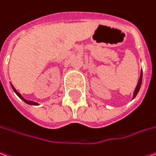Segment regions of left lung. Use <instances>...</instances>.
Returning a JSON list of instances; mask_svg holds the SVG:
<instances>
[{
	"label": "left lung",
	"mask_w": 156,
	"mask_h": 156,
	"mask_svg": "<svg viewBox=\"0 0 156 156\" xmlns=\"http://www.w3.org/2000/svg\"><path fill=\"white\" fill-rule=\"evenodd\" d=\"M141 82H142V71L141 73H140V79H139V82H138V84H137V87L135 88V90H134V92H133V98L134 99L136 95L138 94V93H139V91H140V86H141Z\"/></svg>",
	"instance_id": "1"
}]
</instances>
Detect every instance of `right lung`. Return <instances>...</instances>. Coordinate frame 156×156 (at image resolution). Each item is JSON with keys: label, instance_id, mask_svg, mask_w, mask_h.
<instances>
[{"label": "right lung", "instance_id": "add662e5", "mask_svg": "<svg viewBox=\"0 0 156 156\" xmlns=\"http://www.w3.org/2000/svg\"><path fill=\"white\" fill-rule=\"evenodd\" d=\"M11 87H12V89L14 90L15 93L16 94V95L19 97L20 99H22V100H23V101H24V102H25V103H27V104H29V105H39V104H38L37 102H34V101H27V100H25V99H24V98H23V97L22 96V95H21V94H19V93H18V92H17L16 90V88H15V87H13L12 85H11Z\"/></svg>", "mask_w": 156, "mask_h": 156}]
</instances>
